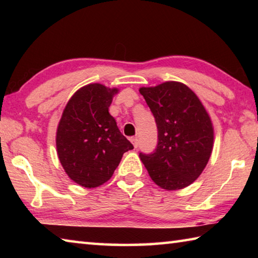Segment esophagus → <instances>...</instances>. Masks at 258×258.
Wrapping results in <instances>:
<instances>
[{
  "instance_id": "1",
  "label": "esophagus",
  "mask_w": 258,
  "mask_h": 258,
  "mask_svg": "<svg viewBox=\"0 0 258 258\" xmlns=\"http://www.w3.org/2000/svg\"><path fill=\"white\" fill-rule=\"evenodd\" d=\"M131 142L133 143L134 148H138V146H139V140H138V138H137V137H133V138H131Z\"/></svg>"
}]
</instances>
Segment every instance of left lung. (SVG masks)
Returning a JSON list of instances; mask_svg holds the SVG:
<instances>
[{
	"mask_svg": "<svg viewBox=\"0 0 258 258\" xmlns=\"http://www.w3.org/2000/svg\"><path fill=\"white\" fill-rule=\"evenodd\" d=\"M155 117L158 141L154 152H140L150 177L166 190L190 185L199 177L212 154L214 130L206 109L186 85L165 82L141 87Z\"/></svg>",
	"mask_w": 258,
	"mask_h": 258,
	"instance_id": "8db88e82",
	"label": "left lung"
}]
</instances>
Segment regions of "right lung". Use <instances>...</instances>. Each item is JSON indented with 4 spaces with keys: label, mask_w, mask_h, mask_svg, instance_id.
<instances>
[{
    "label": "right lung",
    "mask_w": 258,
    "mask_h": 258,
    "mask_svg": "<svg viewBox=\"0 0 258 258\" xmlns=\"http://www.w3.org/2000/svg\"><path fill=\"white\" fill-rule=\"evenodd\" d=\"M117 89L102 84L82 87L69 100L56 130V150L68 176L84 187L107 182L133 145L109 113Z\"/></svg>",
    "instance_id": "obj_1"
}]
</instances>
